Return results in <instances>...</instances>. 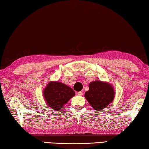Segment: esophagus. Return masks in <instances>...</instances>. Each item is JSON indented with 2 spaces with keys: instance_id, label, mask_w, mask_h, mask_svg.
Returning <instances> with one entry per match:
<instances>
[{
  "instance_id": "34e87169",
  "label": "esophagus",
  "mask_w": 149,
  "mask_h": 149,
  "mask_svg": "<svg viewBox=\"0 0 149 149\" xmlns=\"http://www.w3.org/2000/svg\"><path fill=\"white\" fill-rule=\"evenodd\" d=\"M77 95L79 96H82L83 95V91H79V92H77Z\"/></svg>"
}]
</instances>
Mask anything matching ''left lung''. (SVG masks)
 <instances>
[{"label": "left lung", "mask_w": 149, "mask_h": 149, "mask_svg": "<svg viewBox=\"0 0 149 149\" xmlns=\"http://www.w3.org/2000/svg\"><path fill=\"white\" fill-rule=\"evenodd\" d=\"M115 91L111 84L102 81H91L84 97L90 106L98 111H102L115 99Z\"/></svg>", "instance_id": "obj_1"}]
</instances>
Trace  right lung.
<instances>
[{
  "label": "right lung",
  "mask_w": 149,
  "mask_h": 149,
  "mask_svg": "<svg viewBox=\"0 0 149 149\" xmlns=\"http://www.w3.org/2000/svg\"><path fill=\"white\" fill-rule=\"evenodd\" d=\"M75 94L70 87L59 81H50L43 91L47 105L56 111L61 109Z\"/></svg>",
  "instance_id": "obj_1"
}]
</instances>
